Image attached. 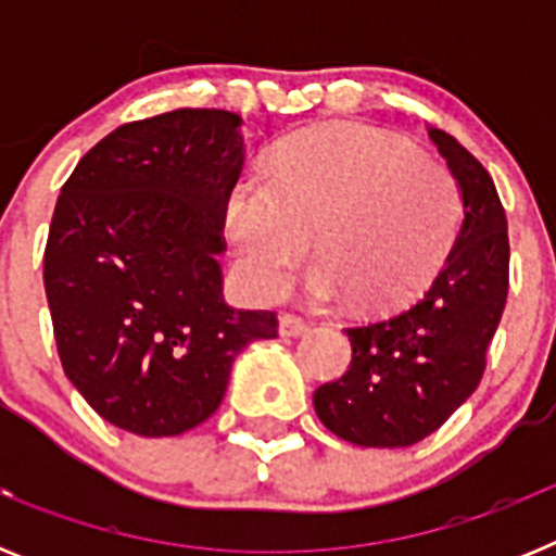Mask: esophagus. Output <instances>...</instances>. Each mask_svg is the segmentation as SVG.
Wrapping results in <instances>:
<instances>
[{
	"mask_svg": "<svg viewBox=\"0 0 556 556\" xmlns=\"http://www.w3.org/2000/svg\"><path fill=\"white\" fill-rule=\"evenodd\" d=\"M308 328H312V323L306 317H301V314H281V323H278L281 337H301Z\"/></svg>",
	"mask_w": 556,
	"mask_h": 556,
	"instance_id": "34e87169",
	"label": "esophagus"
}]
</instances>
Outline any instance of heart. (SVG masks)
Instances as JSON below:
<instances>
[{
  "mask_svg": "<svg viewBox=\"0 0 556 556\" xmlns=\"http://www.w3.org/2000/svg\"><path fill=\"white\" fill-rule=\"evenodd\" d=\"M462 189L451 166L376 127L308 130L275 147L267 172L228 186L223 228L248 287L275 298L312 236L306 292L392 312L454 248Z\"/></svg>",
  "mask_w": 556,
  "mask_h": 556,
  "instance_id": "b5f03b06",
  "label": "heart"
}]
</instances>
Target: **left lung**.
Masks as SVG:
<instances>
[{"label": "left lung", "mask_w": 556, "mask_h": 556, "mask_svg": "<svg viewBox=\"0 0 556 556\" xmlns=\"http://www.w3.org/2000/svg\"><path fill=\"white\" fill-rule=\"evenodd\" d=\"M429 136L462 189L454 248L412 306L345 328L351 367L314 392L323 426L362 448H406L434 434L479 387L507 306V214L493 178L454 136Z\"/></svg>", "instance_id": "1"}]
</instances>
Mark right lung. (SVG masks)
Here are the masks:
<instances>
[{
  "label": "right lung",
  "mask_w": 556,
  "mask_h": 556,
  "mask_svg": "<svg viewBox=\"0 0 556 556\" xmlns=\"http://www.w3.org/2000/svg\"><path fill=\"white\" fill-rule=\"evenodd\" d=\"M242 119L180 108L108 132L63 184L43 289L63 372L108 424L178 437L223 404L230 365L278 337L275 312L223 301V203Z\"/></svg>",
  "instance_id": "right-lung-1"
}]
</instances>
